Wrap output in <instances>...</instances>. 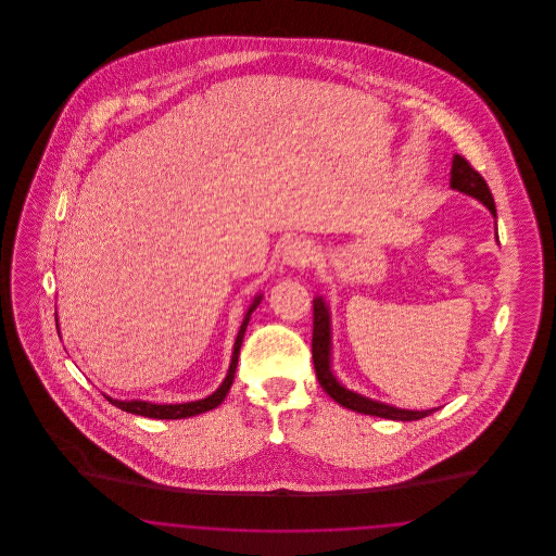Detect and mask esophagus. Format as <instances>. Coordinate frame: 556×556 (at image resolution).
<instances>
[{
    "label": "esophagus",
    "mask_w": 556,
    "mask_h": 556,
    "mask_svg": "<svg viewBox=\"0 0 556 556\" xmlns=\"http://www.w3.org/2000/svg\"><path fill=\"white\" fill-rule=\"evenodd\" d=\"M315 258V248L306 239H291L283 248V263L291 268H306Z\"/></svg>",
    "instance_id": "1"
}]
</instances>
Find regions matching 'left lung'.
Here are the masks:
<instances>
[{"label":"left lung","instance_id":"obj_1","mask_svg":"<svg viewBox=\"0 0 556 556\" xmlns=\"http://www.w3.org/2000/svg\"><path fill=\"white\" fill-rule=\"evenodd\" d=\"M450 187L476 198L496 216V204H494L492 191L485 184V179L477 173L467 160L458 156V154L452 159ZM313 311H315V315H313V363H315V370H317L318 383L338 404H342L344 408H350L354 413L381 417V419H392V421H417V419H424L427 415L435 413V408H429V410L397 408L392 404L377 402L372 397L356 394V392H352V390L342 386L338 381V377L333 375V370H331V315H329L327 302L320 295L313 300Z\"/></svg>","mask_w":556,"mask_h":556}]
</instances>
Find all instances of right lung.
I'll return each instance as SVG.
<instances>
[{"mask_svg":"<svg viewBox=\"0 0 556 556\" xmlns=\"http://www.w3.org/2000/svg\"><path fill=\"white\" fill-rule=\"evenodd\" d=\"M263 300V293H258L254 298V302L250 304L243 323L239 327L238 338H236V344H233V356H231V365L227 370V377L223 379V383L218 386V390L211 394L208 397H202V400H195V402H184V404H154V402H146V400H116V397L106 396L110 404H114L116 408L125 410V413H131V415H139V417H150V419H187V417H195L200 413H206L216 408L227 394H229V388L233 383V377H236V369H238L239 348L243 342V333H245V327L250 323L252 313L256 311V306L261 304Z\"/></svg>","mask_w":556,"mask_h":556,"instance_id":"add662e5","label":"right lung"}]
</instances>
